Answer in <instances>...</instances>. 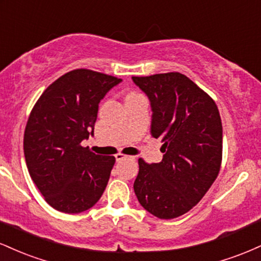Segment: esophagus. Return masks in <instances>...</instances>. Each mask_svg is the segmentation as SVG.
Here are the masks:
<instances>
[{"label":"esophagus","mask_w":261,"mask_h":261,"mask_svg":"<svg viewBox=\"0 0 261 261\" xmlns=\"http://www.w3.org/2000/svg\"><path fill=\"white\" fill-rule=\"evenodd\" d=\"M115 158H116V161H118V162L124 161V160L135 161V157H133V155H126V154H122V153H118V154H115Z\"/></svg>","instance_id":"34e87169"}]
</instances>
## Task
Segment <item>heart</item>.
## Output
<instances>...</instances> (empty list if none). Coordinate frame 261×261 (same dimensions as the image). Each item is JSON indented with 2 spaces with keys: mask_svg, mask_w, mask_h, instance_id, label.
<instances>
[{
  "mask_svg": "<svg viewBox=\"0 0 261 261\" xmlns=\"http://www.w3.org/2000/svg\"><path fill=\"white\" fill-rule=\"evenodd\" d=\"M134 95H139V93H130V94H128L127 97H134Z\"/></svg>",
  "mask_w": 261,
  "mask_h": 261,
  "instance_id": "heart-1",
  "label": "heart"
}]
</instances>
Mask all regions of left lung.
I'll return each instance as SVG.
<instances>
[{
	"instance_id": "obj_1",
	"label": "left lung",
	"mask_w": 261,
	"mask_h": 261,
	"mask_svg": "<svg viewBox=\"0 0 261 261\" xmlns=\"http://www.w3.org/2000/svg\"><path fill=\"white\" fill-rule=\"evenodd\" d=\"M152 108L151 134L161 139L163 160H139L137 200L162 220L187 214L216 180L222 163V122L215 100L185 74L133 77Z\"/></svg>"
}]
</instances>
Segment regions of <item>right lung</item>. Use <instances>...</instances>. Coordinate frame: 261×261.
<instances>
[{
  "mask_svg": "<svg viewBox=\"0 0 261 261\" xmlns=\"http://www.w3.org/2000/svg\"><path fill=\"white\" fill-rule=\"evenodd\" d=\"M121 80L77 68L47 87L33 107L24 131L25 163L45 201L65 214L97 203L115 157L81 145L94 133L99 101Z\"/></svg>",
  "mask_w": 261,
  "mask_h": 261,
  "instance_id": "add662e5",
  "label": "right lung"
}]
</instances>
